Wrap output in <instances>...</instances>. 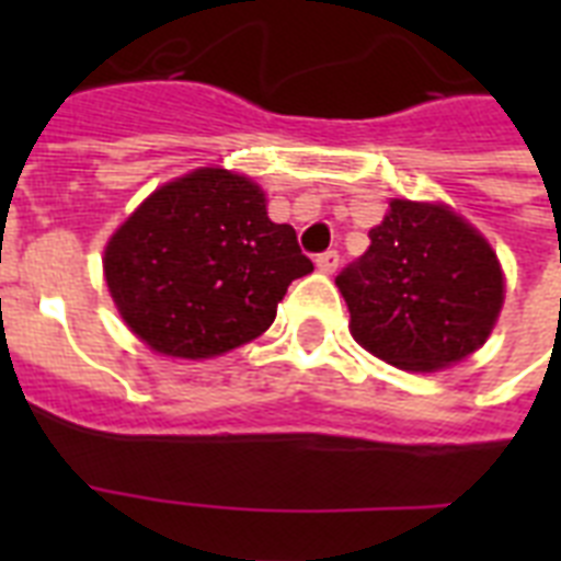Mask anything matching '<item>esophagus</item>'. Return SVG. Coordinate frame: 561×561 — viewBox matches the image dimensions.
Masks as SVG:
<instances>
[{
	"label": "esophagus",
	"instance_id": "34e87169",
	"mask_svg": "<svg viewBox=\"0 0 561 561\" xmlns=\"http://www.w3.org/2000/svg\"><path fill=\"white\" fill-rule=\"evenodd\" d=\"M337 264H341V253H337V250H325V253L317 255V267L323 273H334L337 271Z\"/></svg>",
	"mask_w": 561,
	"mask_h": 561
}]
</instances>
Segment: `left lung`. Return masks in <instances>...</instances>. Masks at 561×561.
<instances>
[{"mask_svg":"<svg viewBox=\"0 0 561 561\" xmlns=\"http://www.w3.org/2000/svg\"><path fill=\"white\" fill-rule=\"evenodd\" d=\"M355 341L399 369H443L483 346L504 302L492 247L445 206L392 201L369 250L337 273Z\"/></svg>","mask_w":561,"mask_h":561,"instance_id":"obj_1","label":"left lung"}]
</instances>
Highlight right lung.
Instances as JSON below:
<instances>
[{"label": "right lung", "mask_w": 561, "mask_h": 561, "mask_svg": "<svg viewBox=\"0 0 561 561\" xmlns=\"http://www.w3.org/2000/svg\"><path fill=\"white\" fill-rule=\"evenodd\" d=\"M311 271L294 227L267 218L262 188L224 169L157 188L104 250L122 320L174 358H211L259 337L290 282Z\"/></svg>", "instance_id": "right-lung-1"}]
</instances>
